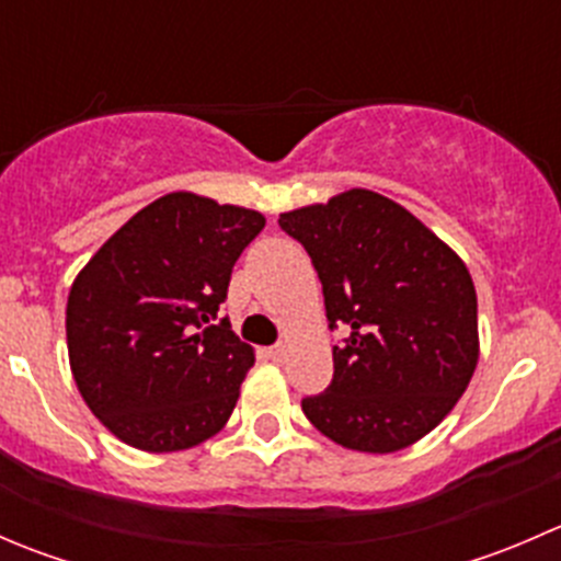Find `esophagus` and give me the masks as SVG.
<instances>
[{"label": "esophagus", "mask_w": 561, "mask_h": 561, "mask_svg": "<svg viewBox=\"0 0 561 561\" xmlns=\"http://www.w3.org/2000/svg\"><path fill=\"white\" fill-rule=\"evenodd\" d=\"M268 355H271V360H276V364H282V360L287 358V344H274V347L268 350Z\"/></svg>", "instance_id": "obj_1"}]
</instances>
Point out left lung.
<instances>
[{"instance_id": "left-lung-1", "label": "left lung", "mask_w": 561, "mask_h": 561, "mask_svg": "<svg viewBox=\"0 0 561 561\" xmlns=\"http://www.w3.org/2000/svg\"><path fill=\"white\" fill-rule=\"evenodd\" d=\"M312 257L333 347L325 393L301 401L317 432L393 454L456 407L478 366V296L467 265L404 206L371 190L279 214Z\"/></svg>"}]
</instances>
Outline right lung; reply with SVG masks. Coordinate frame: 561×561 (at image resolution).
Returning a JSON list of instances; mask_svg holds the SVG:
<instances>
[{
  "label": "right lung",
  "mask_w": 561,
  "mask_h": 561,
  "mask_svg": "<svg viewBox=\"0 0 561 561\" xmlns=\"http://www.w3.org/2000/svg\"><path fill=\"white\" fill-rule=\"evenodd\" d=\"M260 211L171 192L124 222L76 276L67 353L89 410L149 454L195 448L228 423L254 350L219 304Z\"/></svg>",
  "instance_id": "obj_1"
}]
</instances>
